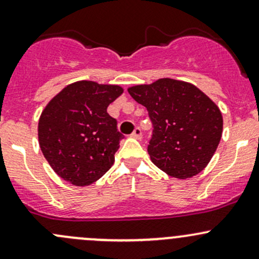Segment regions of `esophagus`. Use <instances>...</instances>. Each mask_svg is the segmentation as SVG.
<instances>
[{
	"mask_svg": "<svg viewBox=\"0 0 259 259\" xmlns=\"http://www.w3.org/2000/svg\"><path fill=\"white\" fill-rule=\"evenodd\" d=\"M131 136H132L133 138H136V140H142V131L140 127H137V128L133 131V133Z\"/></svg>",
	"mask_w": 259,
	"mask_h": 259,
	"instance_id": "1",
	"label": "esophagus"
}]
</instances>
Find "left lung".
Wrapping results in <instances>:
<instances>
[{
  "label": "left lung",
  "instance_id": "left-lung-1",
  "mask_svg": "<svg viewBox=\"0 0 259 259\" xmlns=\"http://www.w3.org/2000/svg\"><path fill=\"white\" fill-rule=\"evenodd\" d=\"M128 93L152 121V162L178 179L204 170L222 136L224 121L215 102L193 84L168 77L132 86Z\"/></svg>",
  "mask_w": 259,
  "mask_h": 259
}]
</instances>
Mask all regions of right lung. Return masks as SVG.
Instances as JSON below:
<instances>
[{
    "mask_svg": "<svg viewBox=\"0 0 259 259\" xmlns=\"http://www.w3.org/2000/svg\"><path fill=\"white\" fill-rule=\"evenodd\" d=\"M122 93L118 85L84 80L64 88L44 108L38 123L39 146L62 179L90 185L112 166L123 135L107 107Z\"/></svg>",
    "mask_w": 259,
    "mask_h": 259,
    "instance_id": "obj_1",
    "label": "right lung"
}]
</instances>
